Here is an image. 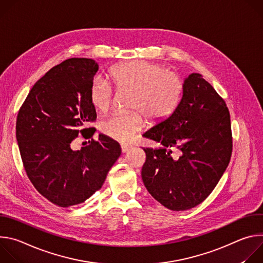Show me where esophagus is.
I'll return each mask as SVG.
<instances>
[{"instance_id": "34e87169", "label": "esophagus", "mask_w": 263, "mask_h": 263, "mask_svg": "<svg viewBox=\"0 0 263 263\" xmlns=\"http://www.w3.org/2000/svg\"><path fill=\"white\" fill-rule=\"evenodd\" d=\"M131 147H132V145H130V144H122L121 145V149H122L123 153L128 152Z\"/></svg>"}]
</instances>
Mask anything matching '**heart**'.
<instances>
[{
	"instance_id": "heart-1",
	"label": "heart",
	"mask_w": 263,
	"mask_h": 263,
	"mask_svg": "<svg viewBox=\"0 0 263 263\" xmlns=\"http://www.w3.org/2000/svg\"><path fill=\"white\" fill-rule=\"evenodd\" d=\"M110 78L118 90L132 91L129 107L138 110L115 112L101 121V131L121 142L129 141L143 128L141 111L147 120L160 122L176 110L183 95V81L177 73L144 60L118 65L111 70ZM114 93V87L106 79L96 78L89 90L92 107L101 112L108 110Z\"/></svg>"
}]
</instances>
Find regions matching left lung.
I'll return each mask as SVG.
<instances>
[{"label": "left lung", "mask_w": 263, "mask_h": 263, "mask_svg": "<svg viewBox=\"0 0 263 263\" xmlns=\"http://www.w3.org/2000/svg\"><path fill=\"white\" fill-rule=\"evenodd\" d=\"M163 147H143L141 178L164 207L183 211L201 204L214 190L232 154L228 107L200 73L184 80L172 116L143 134ZM176 149V157L172 151Z\"/></svg>", "instance_id": "1"}]
</instances>
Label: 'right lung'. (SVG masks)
<instances>
[{"mask_svg":"<svg viewBox=\"0 0 263 263\" xmlns=\"http://www.w3.org/2000/svg\"><path fill=\"white\" fill-rule=\"evenodd\" d=\"M99 64L70 58L52 67L31 88L16 119V140L25 171L36 191L59 207L83 203L103 186L121 156L120 144L106 135L78 152L71 148L97 119L89 90Z\"/></svg>","mask_w":263,"mask_h":263,"instance_id":"1","label":"right lung"}]
</instances>
